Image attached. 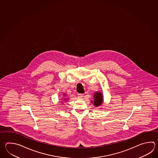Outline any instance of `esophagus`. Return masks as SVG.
<instances>
[{
  "label": "esophagus",
  "mask_w": 158,
  "mask_h": 158,
  "mask_svg": "<svg viewBox=\"0 0 158 158\" xmlns=\"http://www.w3.org/2000/svg\"><path fill=\"white\" fill-rule=\"evenodd\" d=\"M83 97H84V94H77V97H78L79 99L83 98Z\"/></svg>",
  "instance_id": "obj_1"
}]
</instances>
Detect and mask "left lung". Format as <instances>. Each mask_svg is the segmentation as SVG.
<instances>
[{
  "instance_id": "8db88e82",
  "label": "left lung",
  "mask_w": 158,
  "mask_h": 158,
  "mask_svg": "<svg viewBox=\"0 0 158 158\" xmlns=\"http://www.w3.org/2000/svg\"><path fill=\"white\" fill-rule=\"evenodd\" d=\"M94 101H91L92 103H94V106L95 107H98L101 106L103 103V95L101 92H97L94 93Z\"/></svg>"
}]
</instances>
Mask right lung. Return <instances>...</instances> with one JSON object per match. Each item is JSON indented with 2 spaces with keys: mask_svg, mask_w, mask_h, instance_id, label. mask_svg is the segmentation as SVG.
<instances>
[{
  "mask_svg": "<svg viewBox=\"0 0 158 158\" xmlns=\"http://www.w3.org/2000/svg\"><path fill=\"white\" fill-rule=\"evenodd\" d=\"M65 99H66V98H64V100H65Z\"/></svg>",
  "mask_w": 158,
  "mask_h": 158,
  "instance_id": "1",
  "label": "right lung"
}]
</instances>
